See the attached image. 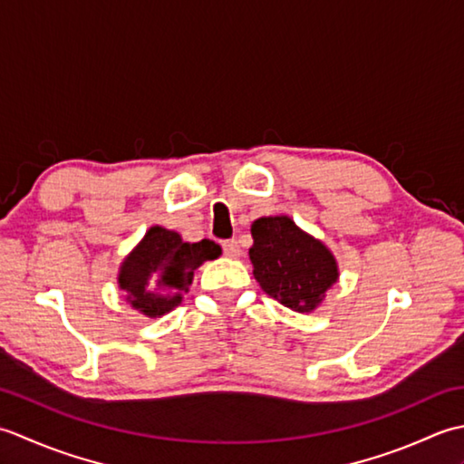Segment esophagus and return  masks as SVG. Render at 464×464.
<instances>
[{
    "label": "esophagus",
    "mask_w": 464,
    "mask_h": 464,
    "mask_svg": "<svg viewBox=\"0 0 464 464\" xmlns=\"http://www.w3.org/2000/svg\"><path fill=\"white\" fill-rule=\"evenodd\" d=\"M221 247H223V253L227 255V257H231V259H237L239 255H241L239 243L235 241V239H227V241H223V243H221Z\"/></svg>",
    "instance_id": "1"
}]
</instances>
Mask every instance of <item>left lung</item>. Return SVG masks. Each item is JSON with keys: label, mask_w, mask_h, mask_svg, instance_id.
I'll return each mask as SVG.
<instances>
[{"label": "left lung", "mask_w": 464, "mask_h": 464, "mask_svg": "<svg viewBox=\"0 0 464 464\" xmlns=\"http://www.w3.org/2000/svg\"><path fill=\"white\" fill-rule=\"evenodd\" d=\"M249 257L261 289L285 307L309 313L337 283V261L289 217H261L251 225Z\"/></svg>", "instance_id": "8db88e82"}]
</instances>
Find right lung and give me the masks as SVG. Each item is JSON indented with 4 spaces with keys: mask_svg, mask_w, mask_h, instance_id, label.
<instances>
[{
    "mask_svg": "<svg viewBox=\"0 0 464 464\" xmlns=\"http://www.w3.org/2000/svg\"><path fill=\"white\" fill-rule=\"evenodd\" d=\"M219 255L221 247L209 239L185 243L175 231L151 227L123 261L120 287L133 309L147 317H160L181 303L193 271Z\"/></svg>",
    "mask_w": 464,
    "mask_h": 464,
    "instance_id": "right-lung-1",
    "label": "right lung"
}]
</instances>
